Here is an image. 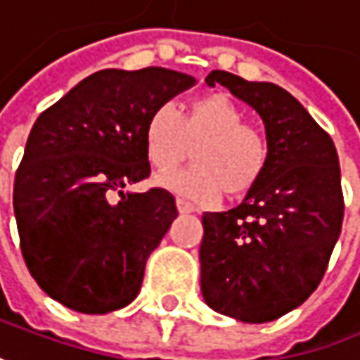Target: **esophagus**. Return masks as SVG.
Here are the masks:
<instances>
[{"mask_svg":"<svg viewBox=\"0 0 360 360\" xmlns=\"http://www.w3.org/2000/svg\"><path fill=\"white\" fill-rule=\"evenodd\" d=\"M176 207H178V210H180L182 214H188V212H194V207L190 205L188 200H184V198H176Z\"/></svg>","mask_w":360,"mask_h":360,"instance_id":"34e87169","label":"esophagus"}]
</instances>
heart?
I'll list each match as a JSON object with an SVG mask.
<instances>
[{
	"instance_id": "obj_1",
	"label": "heart",
	"mask_w": 360,
	"mask_h": 360,
	"mask_svg": "<svg viewBox=\"0 0 360 360\" xmlns=\"http://www.w3.org/2000/svg\"><path fill=\"white\" fill-rule=\"evenodd\" d=\"M243 121L241 109L221 93L194 101L184 117L172 103L158 105L143 129L152 166L170 170L194 146V166L162 174L158 184L196 202H214L223 190L229 196L249 192L263 176L267 146L263 135Z\"/></svg>"
}]
</instances>
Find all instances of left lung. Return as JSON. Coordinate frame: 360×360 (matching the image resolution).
<instances>
[{
    "mask_svg": "<svg viewBox=\"0 0 360 360\" xmlns=\"http://www.w3.org/2000/svg\"><path fill=\"white\" fill-rule=\"evenodd\" d=\"M257 111L267 164L239 207L205 212L200 290L219 314L261 324L292 312L322 281L345 217L338 153L330 135L288 91L212 70Z\"/></svg>",
    "mask_w": 360,
    "mask_h": 360,
    "instance_id": "8db88e82",
    "label": "left lung"
}]
</instances>
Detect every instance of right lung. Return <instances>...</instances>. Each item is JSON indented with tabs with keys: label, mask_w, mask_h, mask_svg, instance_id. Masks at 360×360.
I'll return each instance as SVG.
<instances>
[{
	"label": "right lung",
	"mask_w": 360,
	"mask_h": 360,
	"mask_svg": "<svg viewBox=\"0 0 360 360\" xmlns=\"http://www.w3.org/2000/svg\"><path fill=\"white\" fill-rule=\"evenodd\" d=\"M194 82L162 66L105 68L36 119L13 212L27 269L52 300L107 314L139 294L146 261L178 210L168 190L123 188L150 176L143 129L153 109Z\"/></svg>",
	"instance_id": "right-lung-1"
}]
</instances>
